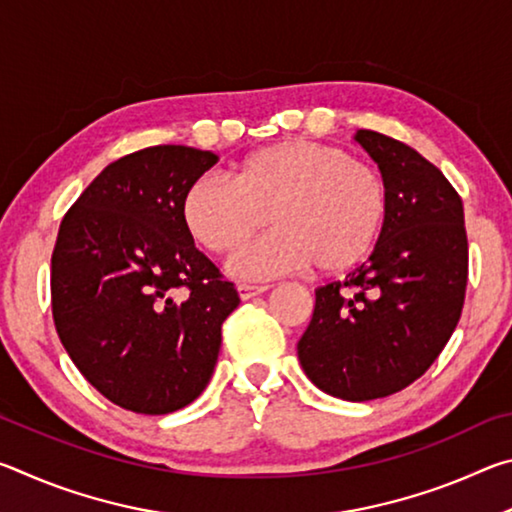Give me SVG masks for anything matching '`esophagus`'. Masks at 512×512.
<instances>
[{
	"instance_id": "obj_1",
	"label": "esophagus",
	"mask_w": 512,
	"mask_h": 512,
	"mask_svg": "<svg viewBox=\"0 0 512 512\" xmlns=\"http://www.w3.org/2000/svg\"><path fill=\"white\" fill-rule=\"evenodd\" d=\"M268 287H262V284H237V291H239V298L241 300H250L259 296V293H264Z\"/></svg>"
}]
</instances>
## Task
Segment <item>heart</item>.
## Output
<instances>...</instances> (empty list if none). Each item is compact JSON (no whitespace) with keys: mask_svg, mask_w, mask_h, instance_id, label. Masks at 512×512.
Returning a JSON list of instances; mask_svg holds the SVG:
<instances>
[{"mask_svg":"<svg viewBox=\"0 0 512 512\" xmlns=\"http://www.w3.org/2000/svg\"><path fill=\"white\" fill-rule=\"evenodd\" d=\"M198 246L230 257L271 221L275 232L237 257L244 277H275L316 266L343 275L375 253L391 219L381 171L341 146L284 140L246 155L232 180L201 176L180 205Z\"/></svg>","mask_w":512,"mask_h":512,"instance_id":"1","label":"heart"}]
</instances>
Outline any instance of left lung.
Segmentation results:
<instances>
[{"label": "left lung", "instance_id": "left-lung-1", "mask_svg": "<svg viewBox=\"0 0 512 512\" xmlns=\"http://www.w3.org/2000/svg\"><path fill=\"white\" fill-rule=\"evenodd\" d=\"M391 189V219L375 253L316 289L298 341L302 370L327 395L368 402L429 370L454 334L467 287L463 201L443 171L393 137L354 135Z\"/></svg>", "mask_w": 512, "mask_h": 512}]
</instances>
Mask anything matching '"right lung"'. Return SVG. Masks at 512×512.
I'll return each mask as SVG.
<instances>
[{
  "label": "right lung",
  "instance_id": "right-lung-1",
  "mask_svg": "<svg viewBox=\"0 0 512 512\" xmlns=\"http://www.w3.org/2000/svg\"><path fill=\"white\" fill-rule=\"evenodd\" d=\"M212 151L162 144L108 164L60 221L51 253L56 332L121 409L164 415L205 391L235 284L194 246L180 205Z\"/></svg>",
  "mask_w": 512,
  "mask_h": 512
}]
</instances>
